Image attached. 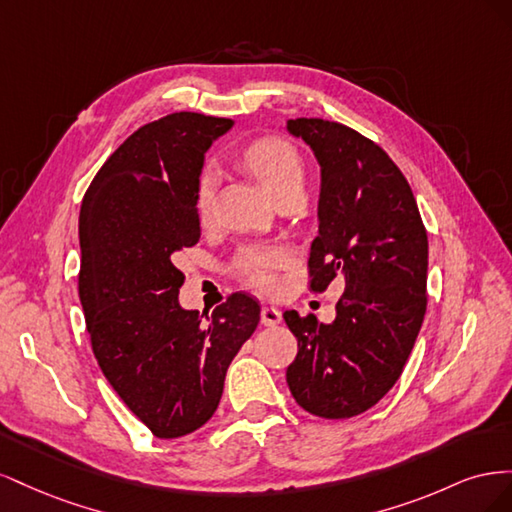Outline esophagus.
Returning <instances> with one entry per match:
<instances>
[{
	"mask_svg": "<svg viewBox=\"0 0 512 512\" xmlns=\"http://www.w3.org/2000/svg\"><path fill=\"white\" fill-rule=\"evenodd\" d=\"M260 322L265 324V327H277V324L282 322V312L277 307H262L260 312Z\"/></svg>",
	"mask_w": 512,
	"mask_h": 512,
	"instance_id": "obj_1",
	"label": "esophagus"
}]
</instances>
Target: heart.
Listing matches in <instances>:
<instances>
[{"instance_id": "obj_1", "label": "heart", "mask_w": 512, "mask_h": 512, "mask_svg": "<svg viewBox=\"0 0 512 512\" xmlns=\"http://www.w3.org/2000/svg\"><path fill=\"white\" fill-rule=\"evenodd\" d=\"M243 162L275 200L292 190H303L305 164L297 147L288 143L286 138H258V141L243 149ZM215 188H218V173H215L213 166H207L198 175L194 188V209L200 220H207L211 215ZM288 260L290 258L282 247L254 245L239 252L235 258V271L252 288L260 292H271L277 284L275 271L284 269Z\"/></svg>"}]
</instances>
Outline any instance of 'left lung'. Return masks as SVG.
Listing matches in <instances>:
<instances>
[{"mask_svg":"<svg viewBox=\"0 0 512 512\" xmlns=\"http://www.w3.org/2000/svg\"><path fill=\"white\" fill-rule=\"evenodd\" d=\"M286 130L320 164L318 237L309 288L344 277L335 320L284 312L299 342L288 365L292 397L320 418H350L393 389L427 309V230L414 194L386 151L327 119H288Z\"/></svg>","mask_w":512,"mask_h":512,"instance_id":"1","label":"left lung"}]
</instances>
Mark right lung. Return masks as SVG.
Wrapping results in <instances>:
<instances>
[{
	"mask_svg": "<svg viewBox=\"0 0 512 512\" xmlns=\"http://www.w3.org/2000/svg\"><path fill=\"white\" fill-rule=\"evenodd\" d=\"M232 119L173 113L138 128L108 158L79 215V297L106 380L156 438H181L218 410L230 361L260 305L235 292L213 314L179 305L175 256L200 239L194 188Z\"/></svg>",
	"mask_w": 512,
	"mask_h": 512,
	"instance_id": "obj_1",
	"label": "right lung"
}]
</instances>
